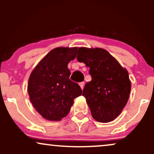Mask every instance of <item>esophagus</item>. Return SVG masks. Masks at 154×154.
<instances>
[{
  "instance_id": "1",
  "label": "esophagus",
  "mask_w": 154,
  "mask_h": 154,
  "mask_svg": "<svg viewBox=\"0 0 154 154\" xmlns=\"http://www.w3.org/2000/svg\"><path fill=\"white\" fill-rule=\"evenodd\" d=\"M79 86H80L81 89L83 90V88H84V86H85V82H80L79 83Z\"/></svg>"
}]
</instances>
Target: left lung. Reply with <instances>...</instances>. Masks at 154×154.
Wrapping results in <instances>:
<instances>
[{"label": "left lung", "mask_w": 154, "mask_h": 154, "mask_svg": "<svg viewBox=\"0 0 154 154\" xmlns=\"http://www.w3.org/2000/svg\"><path fill=\"white\" fill-rule=\"evenodd\" d=\"M77 60L90 68L92 80L85 85L92 116L97 122H109L121 114L131 91L128 70L106 50L100 48H79Z\"/></svg>", "instance_id": "obj_1"}]
</instances>
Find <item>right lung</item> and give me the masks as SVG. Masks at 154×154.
I'll return each instance as SVG.
<instances>
[{
  "mask_svg": "<svg viewBox=\"0 0 154 154\" xmlns=\"http://www.w3.org/2000/svg\"><path fill=\"white\" fill-rule=\"evenodd\" d=\"M77 47L51 50L35 67L27 91L33 106L44 119L60 121L68 115L74 99L82 95L77 83L70 80L68 63L77 56Z\"/></svg>",
  "mask_w": 154,
  "mask_h": 154,
  "instance_id": "obj_1",
  "label": "right lung"
}]
</instances>
